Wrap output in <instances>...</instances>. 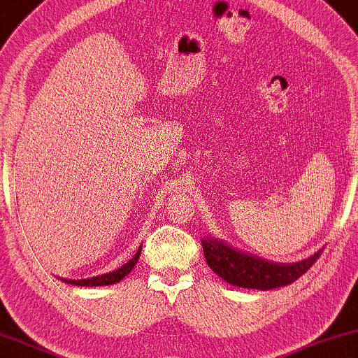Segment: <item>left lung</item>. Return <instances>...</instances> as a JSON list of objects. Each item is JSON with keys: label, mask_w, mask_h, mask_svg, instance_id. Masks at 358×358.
I'll list each match as a JSON object with an SVG mask.
<instances>
[{"label": "left lung", "mask_w": 358, "mask_h": 358, "mask_svg": "<svg viewBox=\"0 0 358 358\" xmlns=\"http://www.w3.org/2000/svg\"><path fill=\"white\" fill-rule=\"evenodd\" d=\"M203 250L208 266L219 278L231 285L256 290H271L292 284L303 275L321 255L320 250L299 263L278 264L234 250L224 241L214 238H203Z\"/></svg>", "instance_id": "obj_1"}]
</instances>
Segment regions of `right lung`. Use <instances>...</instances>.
I'll use <instances>...</instances> for the list:
<instances>
[{
	"label": "right lung",
	"instance_id": "obj_1",
	"mask_svg": "<svg viewBox=\"0 0 358 358\" xmlns=\"http://www.w3.org/2000/svg\"><path fill=\"white\" fill-rule=\"evenodd\" d=\"M141 246H143V245H141ZM141 246L138 248V251H136V255L128 261L127 264H123L122 268L112 271V273H107V274H102V275H95V278H89V279H80V280H73V279H62V280L66 282V284L80 285V287H99V285L117 284V282H120L123 278H127L131 271H133L136 263H138L139 255H141Z\"/></svg>",
	"mask_w": 358,
	"mask_h": 358
}]
</instances>
